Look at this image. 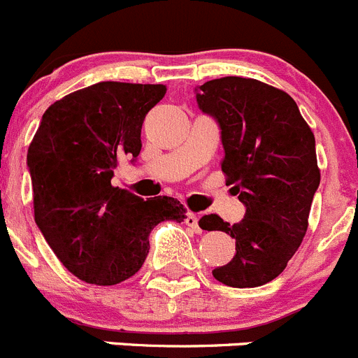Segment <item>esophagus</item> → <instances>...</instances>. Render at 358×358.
<instances>
[{
    "label": "esophagus",
    "mask_w": 358,
    "mask_h": 358,
    "mask_svg": "<svg viewBox=\"0 0 358 358\" xmlns=\"http://www.w3.org/2000/svg\"><path fill=\"white\" fill-rule=\"evenodd\" d=\"M186 224L193 229L194 233H200V226H198V215L194 212H187L186 214Z\"/></svg>",
    "instance_id": "esophagus-1"
}]
</instances>
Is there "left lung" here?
Segmentation results:
<instances>
[{
	"mask_svg": "<svg viewBox=\"0 0 358 358\" xmlns=\"http://www.w3.org/2000/svg\"><path fill=\"white\" fill-rule=\"evenodd\" d=\"M196 102L221 127V171L247 207L238 224L217 214L198 221L236 243L233 259L212 275L229 287H259L285 270L306 235L320 184L315 136L287 92L254 78L207 81L198 87Z\"/></svg>",
	"mask_w": 358,
	"mask_h": 358,
	"instance_id": "1",
	"label": "left lung"
}]
</instances>
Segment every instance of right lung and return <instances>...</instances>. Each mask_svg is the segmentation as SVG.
<instances>
[{"mask_svg":"<svg viewBox=\"0 0 358 358\" xmlns=\"http://www.w3.org/2000/svg\"><path fill=\"white\" fill-rule=\"evenodd\" d=\"M165 92V85H90L55 101L31 141L34 221L60 263L87 284L134 277L151 229L186 217L178 198L143 200L111 184L120 162L139 155L144 116Z\"/></svg>","mask_w":358,"mask_h":358,"instance_id":"right-lung-1","label":"right lung"}]
</instances>
